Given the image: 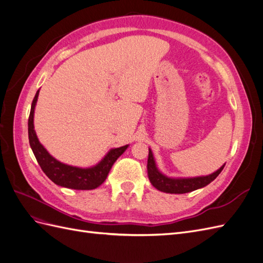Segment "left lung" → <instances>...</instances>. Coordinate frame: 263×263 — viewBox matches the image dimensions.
I'll list each match as a JSON object with an SVG mask.
<instances>
[{"label": "left lung", "instance_id": "obj_1", "mask_svg": "<svg viewBox=\"0 0 263 263\" xmlns=\"http://www.w3.org/2000/svg\"><path fill=\"white\" fill-rule=\"evenodd\" d=\"M225 164L226 163L222 164L219 169L209 174V176H201V177H193V178H172V177L165 176L164 173H162L158 169L153 150L149 148L147 171H148V178L150 183L157 190L161 191V192H164V193H170V194H183V193L192 192V191L202 189L208 184H210L212 181H214L218 177V174L221 172L222 169H224Z\"/></svg>", "mask_w": 263, "mask_h": 263}]
</instances>
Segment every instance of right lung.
Masks as SVG:
<instances>
[{
	"label": "right lung",
	"instance_id": "right-lung-1",
	"mask_svg": "<svg viewBox=\"0 0 263 263\" xmlns=\"http://www.w3.org/2000/svg\"><path fill=\"white\" fill-rule=\"evenodd\" d=\"M39 90L36 92L30 107L28 118V139L30 148L33 150L36 160L38 164L41 165L42 170L54 184L62 187L72 190H94L99 187L106 180L107 174L114 162L125 153V150L128 148L129 145L109 149L107 154L97 164L87 166V168L70 165L57 160L42 145V142L39 141L36 135L34 115Z\"/></svg>",
	"mask_w": 263,
	"mask_h": 263
}]
</instances>
